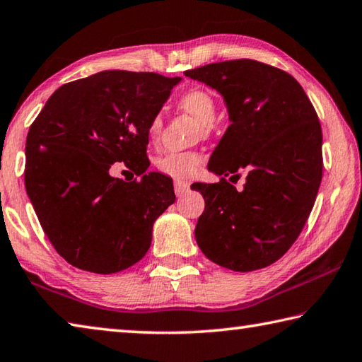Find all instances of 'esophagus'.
<instances>
[{
	"label": "esophagus",
	"mask_w": 362,
	"mask_h": 362,
	"mask_svg": "<svg viewBox=\"0 0 362 362\" xmlns=\"http://www.w3.org/2000/svg\"><path fill=\"white\" fill-rule=\"evenodd\" d=\"M187 189H189L187 182H185V181H175V194H176V197H182V195L187 192Z\"/></svg>",
	"instance_id": "34e87169"
}]
</instances>
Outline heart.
I'll use <instances>...</instances> for the list:
<instances>
[{"label": "heart", "instance_id": "1", "mask_svg": "<svg viewBox=\"0 0 362 362\" xmlns=\"http://www.w3.org/2000/svg\"><path fill=\"white\" fill-rule=\"evenodd\" d=\"M180 106L186 112L192 114L205 127L211 125L216 117V101L204 88H191L180 97ZM160 129V117L156 116L151 119L148 125V135L154 138ZM200 165V156L195 152H171L158 158L157 168L162 173L168 175L176 180H186L197 173Z\"/></svg>", "mask_w": 362, "mask_h": 362}]
</instances>
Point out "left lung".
Returning <instances> with one entry per match:
<instances>
[{
    "mask_svg": "<svg viewBox=\"0 0 362 362\" xmlns=\"http://www.w3.org/2000/svg\"><path fill=\"white\" fill-rule=\"evenodd\" d=\"M223 95L230 125L208 162L219 182H195L205 210L195 226L202 252L235 272L264 269L299 237L322 177V133L293 76L256 60H229L185 71ZM246 168L238 193L225 176ZM235 176V175H233Z\"/></svg>",
    "mask_w": 362,
    "mask_h": 362,
    "instance_id": "left-lung-1",
    "label": "left lung"
}]
</instances>
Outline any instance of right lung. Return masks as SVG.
<instances>
[{
	"label": "right lung",
	"instance_id": "right-lung-1",
	"mask_svg": "<svg viewBox=\"0 0 362 362\" xmlns=\"http://www.w3.org/2000/svg\"><path fill=\"white\" fill-rule=\"evenodd\" d=\"M180 81L101 71L57 88L31 124L25 187L44 233L68 264L110 275L148 252L152 226L176 199L171 177L146 171L148 125ZM117 161L140 180L111 177Z\"/></svg>",
	"mask_w": 362,
	"mask_h": 362
}]
</instances>
